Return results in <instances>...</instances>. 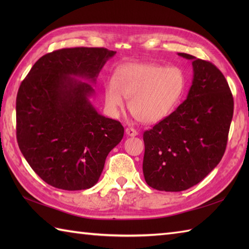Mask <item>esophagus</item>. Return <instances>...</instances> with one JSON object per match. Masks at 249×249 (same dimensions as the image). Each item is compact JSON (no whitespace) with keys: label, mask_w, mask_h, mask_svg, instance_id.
Instances as JSON below:
<instances>
[{"label":"esophagus","mask_w":249,"mask_h":249,"mask_svg":"<svg viewBox=\"0 0 249 249\" xmlns=\"http://www.w3.org/2000/svg\"><path fill=\"white\" fill-rule=\"evenodd\" d=\"M125 131H126V135H127L128 137H135L138 135V131L134 128H126Z\"/></svg>","instance_id":"34e87169"}]
</instances>
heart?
Returning a JSON list of instances; mask_svg holds the SVG:
<instances>
[{
	"label": "heart",
	"instance_id": "1",
	"mask_svg": "<svg viewBox=\"0 0 249 249\" xmlns=\"http://www.w3.org/2000/svg\"><path fill=\"white\" fill-rule=\"evenodd\" d=\"M187 86L182 68L156 63H127L105 82L106 108L118 115L129 99L130 113L141 123L155 124L166 119L181 102Z\"/></svg>",
	"mask_w": 249,
	"mask_h": 249
}]
</instances>
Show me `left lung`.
Returning <instances> with one entry per match:
<instances>
[{
    "mask_svg": "<svg viewBox=\"0 0 249 249\" xmlns=\"http://www.w3.org/2000/svg\"><path fill=\"white\" fill-rule=\"evenodd\" d=\"M178 54L193 61L186 100L143 134L144 179L161 192L193 187L218 165L233 116V97L218 68L190 54Z\"/></svg>",
    "mask_w": 249,
    "mask_h": 249,
    "instance_id": "1",
    "label": "left lung"
}]
</instances>
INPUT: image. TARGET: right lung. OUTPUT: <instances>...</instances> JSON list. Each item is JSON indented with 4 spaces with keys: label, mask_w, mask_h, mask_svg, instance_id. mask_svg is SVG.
I'll return each mask as SVG.
<instances>
[{
    "label": "right lung",
    "mask_w": 249,
    "mask_h": 249,
    "mask_svg": "<svg viewBox=\"0 0 249 249\" xmlns=\"http://www.w3.org/2000/svg\"><path fill=\"white\" fill-rule=\"evenodd\" d=\"M115 53L86 47L56 50L41 56L21 82L16 100L19 149L51 186L93 187L123 138L120 122L99 114L89 102L92 84Z\"/></svg>",
    "instance_id": "obj_1"
}]
</instances>
